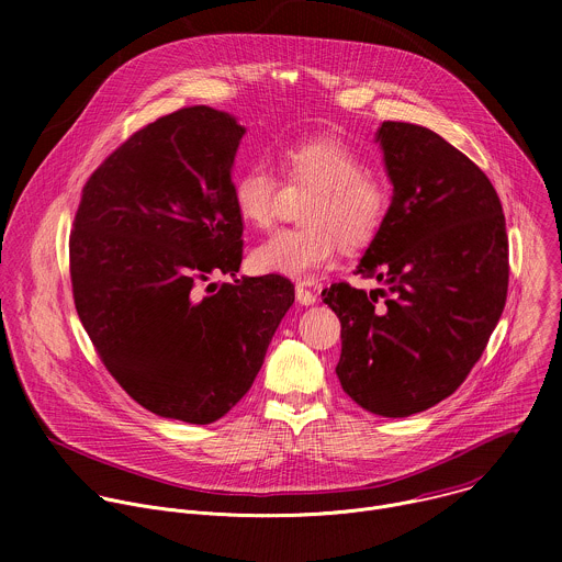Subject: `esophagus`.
<instances>
[{"instance_id": "obj_1", "label": "esophagus", "mask_w": 562, "mask_h": 562, "mask_svg": "<svg viewBox=\"0 0 562 562\" xmlns=\"http://www.w3.org/2000/svg\"><path fill=\"white\" fill-rule=\"evenodd\" d=\"M295 300H297L302 306H308V304H313V302H315V293H313V291H308L306 286L297 284V286H295Z\"/></svg>"}]
</instances>
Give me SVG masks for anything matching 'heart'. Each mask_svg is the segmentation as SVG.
Here are the masks:
<instances>
[{
    "label": "heart",
    "instance_id": "1",
    "mask_svg": "<svg viewBox=\"0 0 562 562\" xmlns=\"http://www.w3.org/2000/svg\"><path fill=\"white\" fill-rule=\"evenodd\" d=\"M289 184L308 189L297 228H282L251 251L258 273L308 280L334 262L338 245L360 249L371 243L391 206L389 182L364 169L362 157L336 137H311L282 153ZM280 182L267 162H254L233 180V206L251 228L276 220Z\"/></svg>",
    "mask_w": 562,
    "mask_h": 562
}]
</instances>
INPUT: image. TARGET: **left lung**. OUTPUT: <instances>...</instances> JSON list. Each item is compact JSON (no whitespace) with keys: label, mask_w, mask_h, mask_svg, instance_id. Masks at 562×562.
I'll return each instance as SVG.
<instances>
[{"label":"left lung","mask_w":562,"mask_h":562,"mask_svg":"<svg viewBox=\"0 0 562 562\" xmlns=\"http://www.w3.org/2000/svg\"><path fill=\"white\" fill-rule=\"evenodd\" d=\"M375 142L393 195L356 273L384 289L338 282L323 295L342 325L345 393L405 418L451 395L483 356L507 300L509 243L498 193L464 153L407 122H382Z\"/></svg>","instance_id":"1"}]
</instances>
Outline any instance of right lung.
<instances>
[{
    "label": "right lung",
    "instance_id": "right-lung-1",
    "mask_svg": "<svg viewBox=\"0 0 562 562\" xmlns=\"http://www.w3.org/2000/svg\"><path fill=\"white\" fill-rule=\"evenodd\" d=\"M245 133L211 106L159 117L95 169L75 213L77 315L109 373L155 416L209 425L228 414L295 297L282 276L199 291L243 262L231 171Z\"/></svg>",
    "mask_w": 562,
    "mask_h": 562
}]
</instances>
